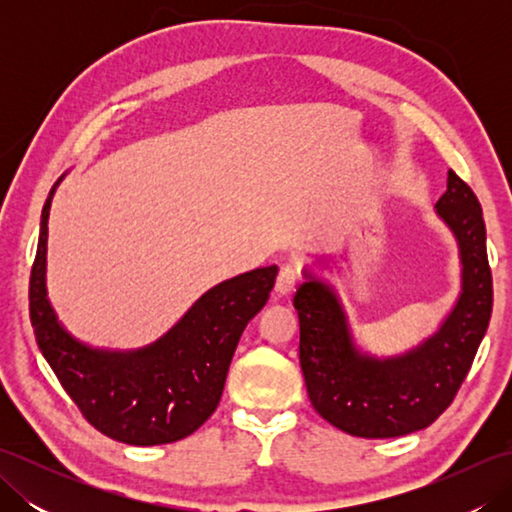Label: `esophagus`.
Returning a JSON list of instances; mask_svg holds the SVG:
<instances>
[{
    "label": "esophagus",
    "mask_w": 512,
    "mask_h": 512,
    "mask_svg": "<svg viewBox=\"0 0 512 512\" xmlns=\"http://www.w3.org/2000/svg\"><path fill=\"white\" fill-rule=\"evenodd\" d=\"M297 284V273L295 268L292 266H281L279 275H277V281H275V292L279 297H286L292 292V288H295Z\"/></svg>",
    "instance_id": "1"
}]
</instances>
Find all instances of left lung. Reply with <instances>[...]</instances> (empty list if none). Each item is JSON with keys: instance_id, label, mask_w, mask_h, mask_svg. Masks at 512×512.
Returning <instances> with one entry per match:
<instances>
[{"instance_id": "8db88e82", "label": "left lung", "mask_w": 512, "mask_h": 512, "mask_svg": "<svg viewBox=\"0 0 512 512\" xmlns=\"http://www.w3.org/2000/svg\"><path fill=\"white\" fill-rule=\"evenodd\" d=\"M436 215L458 242L460 295L438 330L394 356L356 345L332 284L303 268L295 295L299 361L319 416L356 438H398L427 429L451 405L480 347L493 310L482 206L453 171Z\"/></svg>"}]
</instances>
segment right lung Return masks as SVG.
<instances>
[{"mask_svg":"<svg viewBox=\"0 0 512 512\" xmlns=\"http://www.w3.org/2000/svg\"><path fill=\"white\" fill-rule=\"evenodd\" d=\"M63 178L43 204L30 273L39 350L85 420L107 438L134 447L187 438L220 402L239 336L266 306L279 268H255L209 288L160 339L138 350L92 347L68 332L48 299V217Z\"/></svg>","mask_w":512,"mask_h":512,"instance_id":"right-lung-1","label":"right lung"}]
</instances>
